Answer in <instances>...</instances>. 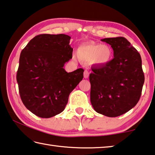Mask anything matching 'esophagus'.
Here are the masks:
<instances>
[{
	"instance_id": "34e87169",
	"label": "esophagus",
	"mask_w": 155,
	"mask_h": 155,
	"mask_svg": "<svg viewBox=\"0 0 155 155\" xmlns=\"http://www.w3.org/2000/svg\"><path fill=\"white\" fill-rule=\"evenodd\" d=\"M89 74H90V73H89L88 70H85V71H84V73H83V76H84V78H87L89 77Z\"/></svg>"
}]
</instances>
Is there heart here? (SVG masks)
Masks as SVG:
<instances>
[{"label":"heart","mask_w":155,"mask_h":155,"mask_svg":"<svg viewBox=\"0 0 155 155\" xmlns=\"http://www.w3.org/2000/svg\"><path fill=\"white\" fill-rule=\"evenodd\" d=\"M78 59L85 62H92L97 65H104L112 57V50L109 46L89 43L78 47L77 51Z\"/></svg>","instance_id":"heart-1"}]
</instances>
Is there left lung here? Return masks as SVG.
Wrapping results in <instances>:
<instances>
[{"mask_svg": "<svg viewBox=\"0 0 155 155\" xmlns=\"http://www.w3.org/2000/svg\"><path fill=\"white\" fill-rule=\"evenodd\" d=\"M101 41L111 45L114 59L91 69V103L98 114L120 116L133 108L140 98L144 83L141 56L123 37Z\"/></svg>", "mask_w": 155, "mask_h": 155, "instance_id": "8db88e82", "label": "left lung"}]
</instances>
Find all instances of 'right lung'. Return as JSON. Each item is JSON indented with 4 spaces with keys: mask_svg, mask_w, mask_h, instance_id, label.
<instances>
[{
    "mask_svg": "<svg viewBox=\"0 0 155 155\" xmlns=\"http://www.w3.org/2000/svg\"><path fill=\"white\" fill-rule=\"evenodd\" d=\"M70 38L65 34L38 35L21 52L16 76L20 96L37 116L49 118L61 113L83 79L82 68L68 73L64 68L72 57Z\"/></svg>",
    "mask_w": 155,
    "mask_h": 155,
    "instance_id": "obj_1",
    "label": "right lung"
}]
</instances>
